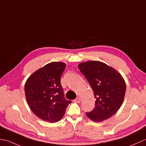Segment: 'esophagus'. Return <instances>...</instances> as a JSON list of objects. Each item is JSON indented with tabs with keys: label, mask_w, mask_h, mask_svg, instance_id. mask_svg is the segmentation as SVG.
Here are the masks:
<instances>
[{
	"label": "esophagus",
	"mask_w": 146,
	"mask_h": 146,
	"mask_svg": "<svg viewBox=\"0 0 146 146\" xmlns=\"http://www.w3.org/2000/svg\"><path fill=\"white\" fill-rule=\"evenodd\" d=\"M74 102H76V103H80V101H81V98H77L74 100Z\"/></svg>",
	"instance_id": "1"
}]
</instances>
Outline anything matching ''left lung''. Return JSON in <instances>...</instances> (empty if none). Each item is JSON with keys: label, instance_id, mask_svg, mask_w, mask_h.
I'll return each mask as SVG.
<instances>
[{"label": "left lung", "instance_id": "obj_1", "mask_svg": "<svg viewBox=\"0 0 146 146\" xmlns=\"http://www.w3.org/2000/svg\"><path fill=\"white\" fill-rule=\"evenodd\" d=\"M92 88L95 107L86 113L95 122L107 119L116 113L123 104L126 86L121 74L112 67L98 61H88L78 65Z\"/></svg>", "mask_w": 146, "mask_h": 146}]
</instances>
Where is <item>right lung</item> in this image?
Instances as JSON below:
<instances>
[{"mask_svg": "<svg viewBox=\"0 0 146 146\" xmlns=\"http://www.w3.org/2000/svg\"><path fill=\"white\" fill-rule=\"evenodd\" d=\"M66 65L62 62L47 64L33 73L25 84L26 100L37 117L49 123H56L65 114L72 101L64 96L61 76Z\"/></svg>", "mask_w": 146, "mask_h": 146, "instance_id": "right-lung-1", "label": "right lung"}]
</instances>
